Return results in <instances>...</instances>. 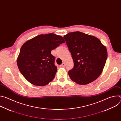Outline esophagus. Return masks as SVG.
Listing matches in <instances>:
<instances>
[{
	"instance_id": "obj_1",
	"label": "esophagus",
	"mask_w": 121,
	"mask_h": 121,
	"mask_svg": "<svg viewBox=\"0 0 121 121\" xmlns=\"http://www.w3.org/2000/svg\"><path fill=\"white\" fill-rule=\"evenodd\" d=\"M61 67H65V64L64 63H63L61 65Z\"/></svg>"
}]
</instances>
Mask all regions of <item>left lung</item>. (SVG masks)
Here are the masks:
<instances>
[{"instance_id":"1","label":"left lung","mask_w":121,"mask_h":121,"mask_svg":"<svg viewBox=\"0 0 121 121\" xmlns=\"http://www.w3.org/2000/svg\"><path fill=\"white\" fill-rule=\"evenodd\" d=\"M74 63L69 71L71 79L79 85H87L101 74L107 58L106 47L97 37L80 31L64 36Z\"/></svg>"}]
</instances>
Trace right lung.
Masks as SVG:
<instances>
[{"instance_id":"obj_1","label":"right lung","mask_w":121,"mask_h":121,"mask_svg":"<svg viewBox=\"0 0 121 121\" xmlns=\"http://www.w3.org/2000/svg\"><path fill=\"white\" fill-rule=\"evenodd\" d=\"M65 40L53 33L41 34L26 41L22 46L17 59L19 70L31 84L44 86L55 77L57 67L51 51Z\"/></svg>"}]
</instances>
